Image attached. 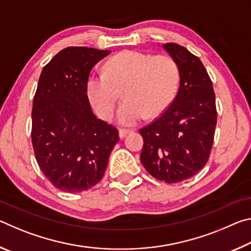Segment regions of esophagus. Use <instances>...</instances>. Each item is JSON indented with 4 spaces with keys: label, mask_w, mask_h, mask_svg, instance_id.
I'll use <instances>...</instances> for the list:
<instances>
[{
    "label": "esophagus",
    "mask_w": 251,
    "mask_h": 251,
    "mask_svg": "<svg viewBox=\"0 0 251 251\" xmlns=\"http://www.w3.org/2000/svg\"><path fill=\"white\" fill-rule=\"evenodd\" d=\"M131 131L133 130H130V129H120V131H118V135H120V138H124V137H126L127 135L128 134H130Z\"/></svg>",
    "instance_id": "obj_1"
}]
</instances>
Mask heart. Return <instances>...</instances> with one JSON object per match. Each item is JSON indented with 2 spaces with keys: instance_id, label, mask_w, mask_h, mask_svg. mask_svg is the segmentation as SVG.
<instances>
[{
  "instance_id": "obj_1",
  "label": "heart",
  "mask_w": 251,
  "mask_h": 251,
  "mask_svg": "<svg viewBox=\"0 0 251 251\" xmlns=\"http://www.w3.org/2000/svg\"><path fill=\"white\" fill-rule=\"evenodd\" d=\"M179 84L176 62L166 55L126 50L106 63V72H93L86 79V94L97 114L109 120L118 100V90L126 86L117 112L122 125L131 126L146 115L165 112L175 97Z\"/></svg>"
}]
</instances>
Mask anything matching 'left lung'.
Wrapping results in <instances>:
<instances>
[{"mask_svg":"<svg viewBox=\"0 0 251 251\" xmlns=\"http://www.w3.org/2000/svg\"><path fill=\"white\" fill-rule=\"evenodd\" d=\"M164 50L179 70V88L171 106L139 133L141 161L146 171L168 184L193 177L209 158L216 124L215 93L201 59L175 43Z\"/></svg>","mask_w":251,"mask_h":251,"instance_id":"obj_1","label":"left lung"}]
</instances>
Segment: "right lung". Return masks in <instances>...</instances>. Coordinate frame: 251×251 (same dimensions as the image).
I'll use <instances>...</instances> for the list:
<instances>
[{
  "label": "right lung",
  "instance_id": "obj_1",
  "mask_svg": "<svg viewBox=\"0 0 251 251\" xmlns=\"http://www.w3.org/2000/svg\"><path fill=\"white\" fill-rule=\"evenodd\" d=\"M109 53L66 48L41 73L33 99L32 144L42 173L62 192L95 186L120 139L115 127L94 115L86 94L92 69Z\"/></svg>",
  "mask_w": 251,
  "mask_h": 251
}]
</instances>
